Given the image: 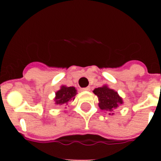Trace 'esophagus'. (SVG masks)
I'll use <instances>...</instances> for the list:
<instances>
[{
	"label": "esophagus",
	"instance_id": "1",
	"mask_svg": "<svg viewBox=\"0 0 161 161\" xmlns=\"http://www.w3.org/2000/svg\"><path fill=\"white\" fill-rule=\"evenodd\" d=\"M82 91H90V87H86L82 89Z\"/></svg>",
	"mask_w": 161,
	"mask_h": 161
}]
</instances>
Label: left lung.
<instances>
[{"instance_id": "left-lung-1", "label": "left lung", "mask_w": 161, "mask_h": 161, "mask_svg": "<svg viewBox=\"0 0 161 161\" xmlns=\"http://www.w3.org/2000/svg\"><path fill=\"white\" fill-rule=\"evenodd\" d=\"M93 93L98 97V106L102 110L109 112V115H113V110L123 105V100L119 95L117 91L109 89L105 85L102 87L96 88L93 91Z\"/></svg>"}]
</instances>
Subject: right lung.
<instances>
[{"instance_id":"add662e5","label":"right lung","mask_w":161,"mask_h":161,"mask_svg":"<svg viewBox=\"0 0 161 161\" xmlns=\"http://www.w3.org/2000/svg\"><path fill=\"white\" fill-rule=\"evenodd\" d=\"M76 94L77 91L75 87H68L66 85H62L60 89L55 93V97H54L55 105H68V102L75 99V96Z\"/></svg>"}]
</instances>
